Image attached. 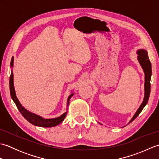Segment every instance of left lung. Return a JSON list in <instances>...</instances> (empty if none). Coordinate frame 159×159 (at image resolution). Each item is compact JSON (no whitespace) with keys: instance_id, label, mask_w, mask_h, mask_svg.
<instances>
[{"instance_id":"obj_1","label":"left lung","mask_w":159,"mask_h":159,"mask_svg":"<svg viewBox=\"0 0 159 159\" xmlns=\"http://www.w3.org/2000/svg\"><path fill=\"white\" fill-rule=\"evenodd\" d=\"M137 54L138 55L137 59L140 65L143 70V72L145 74V84H144V88H145V94H144V98L143 100V102L141 103L139 108L135 114L134 116L132 117V119L130 120L129 123L132 122L135 118L139 116V113L143 110L145 106L148 103V99H149L150 93V79L152 76V66L150 61L148 58V52L145 49H140L137 50ZM128 123V124H129Z\"/></svg>"}]
</instances>
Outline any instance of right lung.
<instances>
[{
    "mask_svg": "<svg viewBox=\"0 0 159 159\" xmlns=\"http://www.w3.org/2000/svg\"><path fill=\"white\" fill-rule=\"evenodd\" d=\"M13 60H14V59H13V57H12V59L11 60V63H10V66H11V67H13ZM9 89H10V94H11V98L13 100L14 103L16 104V105L17 108H18V109L19 110L20 113H21L22 115V116L25 117L28 121H29L31 124L35 125V126H37L50 128V127L57 126V125L59 124L60 123H61L63 121V120L65 119L67 114V111L58 117L52 118V119H44V118L42 117L41 116H39L38 115L32 113L28 110L25 109V108L22 106V104H20L18 99L16 97L14 85H13V74L12 70H11V75H10V78H9ZM73 95L74 93L70 94L68 97V98H67V107H68L70 99L72 98Z\"/></svg>",
    "mask_w": 159,
    "mask_h": 159,
    "instance_id": "add662e5",
    "label": "right lung"
}]
</instances>
